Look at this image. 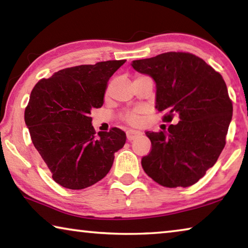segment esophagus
<instances>
[{
    "mask_svg": "<svg viewBox=\"0 0 248 248\" xmlns=\"http://www.w3.org/2000/svg\"><path fill=\"white\" fill-rule=\"evenodd\" d=\"M141 132L140 131H136V130H128L127 131V139L129 141H132L134 139H137L138 137L141 136Z\"/></svg>",
    "mask_w": 248,
    "mask_h": 248,
    "instance_id": "esophagus-1",
    "label": "esophagus"
}]
</instances>
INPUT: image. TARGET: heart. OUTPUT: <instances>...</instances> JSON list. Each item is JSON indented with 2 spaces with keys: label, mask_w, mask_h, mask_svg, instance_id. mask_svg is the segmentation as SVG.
<instances>
[{
  "label": "heart",
  "mask_w": 248,
  "mask_h": 248,
  "mask_svg": "<svg viewBox=\"0 0 248 248\" xmlns=\"http://www.w3.org/2000/svg\"><path fill=\"white\" fill-rule=\"evenodd\" d=\"M124 120L130 124H137L140 121V112L139 111H130L124 115Z\"/></svg>",
  "instance_id": "heart-1"
}]
</instances>
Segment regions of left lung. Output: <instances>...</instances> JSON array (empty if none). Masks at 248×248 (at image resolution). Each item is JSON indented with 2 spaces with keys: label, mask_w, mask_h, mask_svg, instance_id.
I'll use <instances>...</instances> for the list:
<instances>
[{
  "label": "left lung",
  "mask_w": 248,
  "mask_h": 248,
  "mask_svg": "<svg viewBox=\"0 0 248 248\" xmlns=\"http://www.w3.org/2000/svg\"><path fill=\"white\" fill-rule=\"evenodd\" d=\"M132 68L153 78L155 108L165 121H179L167 130L146 132L152 150L141 164L164 187H188L216 164L225 145L233 106L220 73L198 57L166 52L134 60Z\"/></svg>",
  "instance_id": "8db88e82"
}]
</instances>
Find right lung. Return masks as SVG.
Wrapping results in <instances>:
<instances>
[{
  "instance_id": "1",
  "label": "right lung",
  "mask_w": 248,
  "mask_h": 248,
  "mask_svg": "<svg viewBox=\"0 0 248 248\" xmlns=\"http://www.w3.org/2000/svg\"><path fill=\"white\" fill-rule=\"evenodd\" d=\"M124 62L60 70L32 89L25 124L53 180L62 187L84 189L99 182L124 145L125 133L118 128L96 137L90 117L92 109L103 106L109 78Z\"/></svg>"
}]
</instances>
